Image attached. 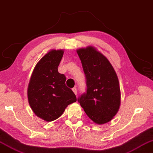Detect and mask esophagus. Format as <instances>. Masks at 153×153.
Listing matches in <instances>:
<instances>
[{
  "mask_svg": "<svg viewBox=\"0 0 153 153\" xmlns=\"http://www.w3.org/2000/svg\"><path fill=\"white\" fill-rule=\"evenodd\" d=\"M72 91H73V92H74V93H75V94L77 95V88H76V87L73 88H72Z\"/></svg>",
  "mask_w": 153,
  "mask_h": 153,
  "instance_id": "esophagus-1",
  "label": "esophagus"
}]
</instances>
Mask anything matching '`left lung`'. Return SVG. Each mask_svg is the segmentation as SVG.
<instances>
[{"label":"left lung","mask_w":153,"mask_h":153,"mask_svg":"<svg viewBox=\"0 0 153 153\" xmlns=\"http://www.w3.org/2000/svg\"><path fill=\"white\" fill-rule=\"evenodd\" d=\"M86 79V93L77 101L90 119L97 124L110 122L119 111L121 92L112 65L96 48L77 49Z\"/></svg>","instance_id":"obj_1"}]
</instances>
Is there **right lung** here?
I'll use <instances>...</instances> for the list:
<instances>
[{
	"label": "right lung",
	"instance_id": "obj_1",
	"mask_svg": "<svg viewBox=\"0 0 153 153\" xmlns=\"http://www.w3.org/2000/svg\"><path fill=\"white\" fill-rule=\"evenodd\" d=\"M64 54L62 49H52L36 64L27 88L31 110L37 117L52 122L62 115L76 96L65 84L66 77L58 67Z\"/></svg>",
	"mask_w": 153,
	"mask_h": 153
}]
</instances>
